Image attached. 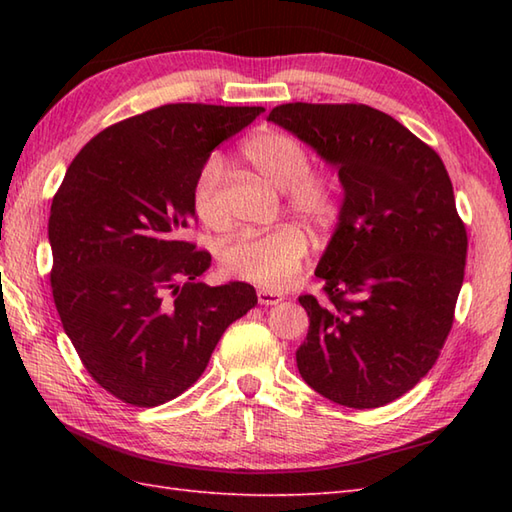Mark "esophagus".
I'll use <instances>...</instances> for the list:
<instances>
[{"mask_svg": "<svg viewBox=\"0 0 512 512\" xmlns=\"http://www.w3.org/2000/svg\"><path fill=\"white\" fill-rule=\"evenodd\" d=\"M257 299H259V303H262V306H277V303L284 299L279 295V292H273V290H266V288H262L257 292Z\"/></svg>", "mask_w": 512, "mask_h": 512, "instance_id": "esophagus-1", "label": "esophagus"}]
</instances>
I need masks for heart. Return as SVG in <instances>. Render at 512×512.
Instances as JSON below:
<instances>
[{"instance_id":"obj_1","label":"heart","mask_w":512,"mask_h":512,"mask_svg":"<svg viewBox=\"0 0 512 512\" xmlns=\"http://www.w3.org/2000/svg\"><path fill=\"white\" fill-rule=\"evenodd\" d=\"M242 158L266 182L286 193L290 213L314 228L334 222L339 211L336 184L330 173L310 169V154L295 136L266 129L242 145ZM224 165L217 156L204 160L191 187L193 211L211 228H224L228 217L222 202ZM308 255V237L295 224L233 237L222 250L228 275L264 288H281L297 275Z\"/></svg>"}]
</instances>
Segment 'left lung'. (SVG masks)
Segmentation results:
<instances>
[{
    "instance_id": "1",
    "label": "left lung",
    "mask_w": 512,
    "mask_h": 512,
    "mask_svg": "<svg viewBox=\"0 0 512 512\" xmlns=\"http://www.w3.org/2000/svg\"><path fill=\"white\" fill-rule=\"evenodd\" d=\"M268 121L339 169V224L314 275L325 301L297 350L301 378L336 405L374 409L436 365L451 332L466 228L442 158L405 125L361 103H286Z\"/></svg>"
}]
</instances>
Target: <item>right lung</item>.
<instances>
[{
    "label": "right lung",
    "mask_w": 512,
    "mask_h": 512,
    "mask_svg": "<svg viewBox=\"0 0 512 512\" xmlns=\"http://www.w3.org/2000/svg\"><path fill=\"white\" fill-rule=\"evenodd\" d=\"M262 112L169 103L125 118L76 154L54 193V306L88 374L127 405L187 391L228 325L255 308L244 281H200L211 253L182 235L195 173Z\"/></svg>",
    "instance_id": "right-lung-1"
}]
</instances>
